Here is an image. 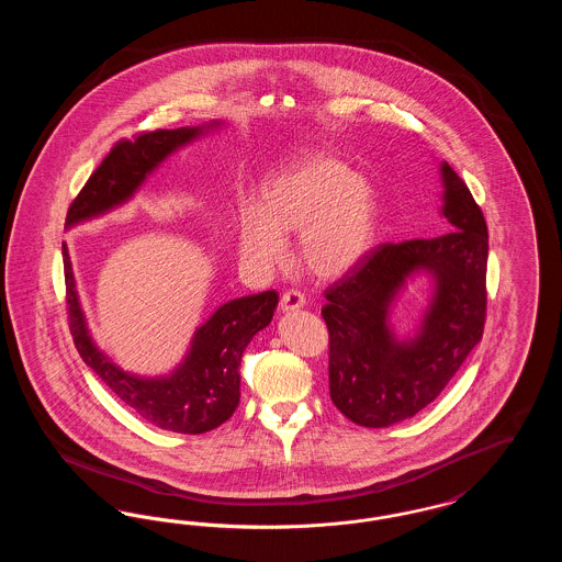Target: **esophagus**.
Instances as JSON below:
<instances>
[{
  "label": "esophagus",
  "mask_w": 562,
  "mask_h": 562,
  "mask_svg": "<svg viewBox=\"0 0 562 562\" xmlns=\"http://www.w3.org/2000/svg\"><path fill=\"white\" fill-rule=\"evenodd\" d=\"M303 305H305V296L301 293H296V291H289V293L282 294V299H280V310H282L284 314L296 312V310H301Z\"/></svg>",
  "instance_id": "obj_1"
}]
</instances>
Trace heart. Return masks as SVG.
<instances>
[{
  "instance_id": "b5f03b06",
  "label": "heart",
  "mask_w": 562,
  "mask_h": 562,
  "mask_svg": "<svg viewBox=\"0 0 562 562\" xmlns=\"http://www.w3.org/2000/svg\"><path fill=\"white\" fill-rule=\"evenodd\" d=\"M379 232V195L348 164L314 151L294 161L263 191L241 204L238 250L252 268L280 269L284 236L299 234V259L321 280H337L373 250Z\"/></svg>"
}]
</instances>
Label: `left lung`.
I'll list each match as a JSON object with an SVG mask.
<instances>
[{
	"instance_id": "8db88e82",
	"label": "left lung",
	"mask_w": 562,
	"mask_h": 562,
	"mask_svg": "<svg viewBox=\"0 0 562 562\" xmlns=\"http://www.w3.org/2000/svg\"><path fill=\"white\" fill-rule=\"evenodd\" d=\"M438 172V213L449 232L383 244L326 291L330 398L364 428H390L426 408L482 339L486 223L453 168L440 161ZM422 277L430 284L427 310L411 334L398 336L393 307Z\"/></svg>"
}]
</instances>
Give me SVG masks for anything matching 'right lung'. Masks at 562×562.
I'll use <instances>...</instances> for the list:
<instances>
[{
    "label": "right lung",
    "instance_id": "add662e5",
    "mask_svg": "<svg viewBox=\"0 0 562 562\" xmlns=\"http://www.w3.org/2000/svg\"><path fill=\"white\" fill-rule=\"evenodd\" d=\"M225 120L200 126L140 134L120 140L92 172L67 213L65 227L113 213L128 204L164 161L191 143L225 128ZM69 326L81 360L103 379L109 390L156 428L179 434H204L225 424L240 402V364L252 337L269 326L278 307V293L248 294L221 305L202 322L188 351L168 373L124 371L92 337L81 307L80 293L67 244H63Z\"/></svg>",
    "mask_w": 562,
    "mask_h": 562
}]
</instances>
